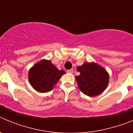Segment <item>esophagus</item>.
<instances>
[{
  "label": "esophagus",
  "instance_id": "esophagus-1",
  "mask_svg": "<svg viewBox=\"0 0 133 133\" xmlns=\"http://www.w3.org/2000/svg\"><path fill=\"white\" fill-rule=\"evenodd\" d=\"M66 72H68V73L72 74V72H73V70H72V69H69V70H66Z\"/></svg>",
  "mask_w": 133,
  "mask_h": 133
}]
</instances>
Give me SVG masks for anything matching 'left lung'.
I'll use <instances>...</instances> for the list:
<instances>
[{
    "instance_id": "8db88e82",
    "label": "left lung",
    "mask_w": 133,
    "mask_h": 133,
    "mask_svg": "<svg viewBox=\"0 0 133 133\" xmlns=\"http://www.w3.org/2000/svg\"><path fill=\"white\" fill-rule=\"evenodd\" d=\"M79 76L75 77L78 88L84 95L95 97L104 91L109 84L107 71L95 63L86 62L77 67Z\"/></svg>"
}]
</instances>
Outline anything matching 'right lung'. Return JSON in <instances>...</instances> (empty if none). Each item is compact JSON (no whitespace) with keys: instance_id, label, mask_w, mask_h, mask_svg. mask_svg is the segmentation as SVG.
I'll return each instance as SVG.
<instances>
[{"instance_id":"add662e5","label":"right lung","mask_w":133,"mask_h":133,"mask_svg":"<svg viewBox=\"0 0 133 133\" xmlns=\"http://www.w3.org/2000/svg\"><path fill=\"white\" fill-rule=\"evenodd\" d=\"M64 70H59L51 61L43 59L36 63L29 71V81L34 89L40 92H47L54 88Z\"/></svg>"}]
</instances>
